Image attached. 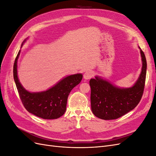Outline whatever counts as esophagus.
Returning <instances> with one entry per match:
<instances>
[{"label": "esophagus", "instance_id": "esophagus-1", "mask_svg": "<svg viewBox=\"0 0 156 156\" xmlns=\"http://www.w3.org/2000/svg\"><path fill=\"white\" fill-rule=\"evenodd\" d=\"M94 76V73L92 71H87V72L84 73V79H90Z\"/></svg>", "mask_w": 156, "mask_h": 156}]
</instances>
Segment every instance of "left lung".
Wrapping results in <instances>:
<instances>
[{
  "mask_svg": "<svg viewBox=\"0 0 156 156\" xmlns=\"http://www.w3.org/2000/svg\"><path fill=\"white\" fill-rule=\"evenodd\" d=\"M140 54L142 71L137 81L132 87L118 88L98 77L90 80L91 108L96 117L103 120L117 119L139 104L144 92L147 67L144 53L141 49Z\"/></svg>",
  "mask_w": 156,
  "mask_h": 156,
  "instance_id": "1",
  "label": "left lung"
}]
</instances>
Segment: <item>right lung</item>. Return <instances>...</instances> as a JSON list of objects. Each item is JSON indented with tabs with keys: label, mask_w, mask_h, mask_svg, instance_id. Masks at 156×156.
Returning <instances> with one entry per match:
<instances>
[{
	"label": "right lung",
	"mask_w": 156,
	"mask_h": 156,
	"mask_svg": "<svg viewBox=\"0 0 156 156\" xmlns=\"http://www.w3.org/2000/svg\"><path fill=\"white\" fill-rule=\"evenodd\" d=\"M20 55V51L13 64V78L25 108L32 114L44 119H56L62 116L66 110L69 92L81 81L82 74L77 73L65 77L46 91L31 93L26 90L19 81L17 63Z\"/></svg>",
	"instance_id": "add662e5"
}]
</instances>
